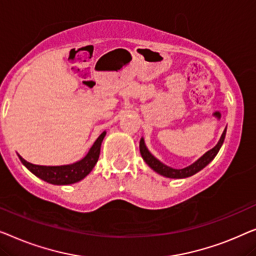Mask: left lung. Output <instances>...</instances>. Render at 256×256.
<instances>
[{
	"label": "left lung",
	"mask_w": 256,
	"mask_h": 256,
	"mask_svg": "<svg viewBox=\"0 0 256 256\" xmlns=\"http://www.w3.org/2000/svg\"><path fill=\"white\" fill-rule=\"evenodd\" d=\"M225 136H226V128L224 130L220 139H219L218 144L214 147V148L208 150V152L205 153L203 156H200V159L196 161V162H194L192 164H190V166H188V167L182 168V169H174L172 167H168V166H166L164 164L161 162V161L158 160L156 158H154L152 154L150 153V150H147L145 142H144L142 138L140 139L139 150H140V154H142V159L145 160V162L148 164L150 167L153 169V170L159 172L160 175L166 176V178H189V176L196 174V172H198L200 170H202V169L205 167V166L210 164L211 161L214 159V156H217L219 150H220L222 142H224Z\"/></svg>",
	"instance_id": "left-lung-1"
}]
</instances>
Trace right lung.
<instances>
[{"label":"right lung","mask_w":256,"mask_h":256,"mask_svg":"<svg viewBox=\"0 0 256 256\" xmlns=\"http://www.w3.org/2000/svg\"><path fill=\"white\" fill-rule=\"evenodd\" d=\"M106 136V131L100 133V136L94 142L92 148L89 150L87 156L78 162L66 164V166H38L25 161L23 158L18 156L20 162L34 174L37 178L44 180V181L52 183V184L64 186L76 183L84 178L89 172L92 170L94 166L96 164L100 158V145Z\"/></svg>","instance_id":"obj_1"}]
</instances>
